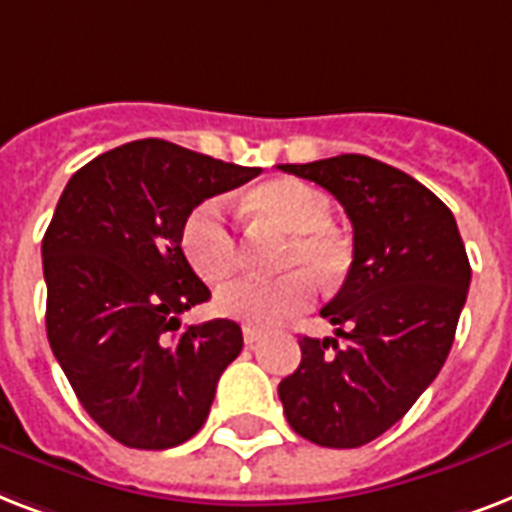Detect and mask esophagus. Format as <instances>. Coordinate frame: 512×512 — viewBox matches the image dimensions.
<instances>
[{
  "mask_svg": "<svg viewBox=\"0 0 512 512\" xmlns=\"http://www.w3.org/2000/svg\"><path fill=\"white\" fill-rule=\"evenodd\" d=\"M261 336H264V331H261V328H256V326H245L243 328V339H245V344H248V347H253V344L259 342Z\"/></svg>",
  "mask_w": 512,
  "mask_h": 512,
  "instance_id": "esophagus-1",
  "label": "esophagus"
}]
</instances>
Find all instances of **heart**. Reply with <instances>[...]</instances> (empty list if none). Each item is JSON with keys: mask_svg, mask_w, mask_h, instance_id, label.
Returning <instances> with one entry per match:
<instances>
[{"mask_svg": "<svg viewBox=\"0 0 512 512\" xmlns=\"http://www.w3.org/2000/svg\"><path fill=\"white\" fill-rule=\"evenodd\" d=\"M253 208L280 227L293 232L285 243L280 267L291 269L272 280L240 277L216 293V312L248 326H272L307 310L315 299V283L304 269L320 280H331L344 267L342 240L328 229L331 200L318 186L301 178H277L253 192ZM181 251L189 267L208 283H221L237 269L240 245L219 197L200 202L181 227Z\"/></svg>", "mask_w": 512, "mask_h": 512, "instance_id": "b5f03b06", "label": "heart"}]
</instances>
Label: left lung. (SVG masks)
Listing matches in <instances>:
<instances>
[{"label": "left lung", "instance_id": "left-lung-1", "mask_svg": "<svg viewBox=\"0 0 512 512\" xmlns=\"http://www.w3.org/2000/svg\"><path fill=\"white\" fill-rule=\"evenodd\" d=\"M342 202L352 221L347 280L320 315L336 339L301 336L277 395L288 425L328 449L387 433L449 358L470 288L454 213L417 178L363 154L280 165Z\"/></svg>", "mask_w": 512, "mask_h": 512}]
</instances>
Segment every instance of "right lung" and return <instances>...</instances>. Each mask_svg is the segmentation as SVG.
I'll list each match as a JSON object with an SVG mask.
<instances>
[{"mask_svg":"<svg viewBox=\"0 0 512 512\" xmlns=\"http://www.w3.org/2000/svg\"><path fill=\"white\" fill-rule=\"evenodd\" d=\"M259 173L144 138L90 160L63 189L42 240L47 342L79 403L122 446L189 441L243 350L235 320L181 328L211 299L181 227L202 200Z\"/></svg>","mask_w":512,"mask_h":512,"instance_id":"add662e5","label":"right lung"}]
</instances>
